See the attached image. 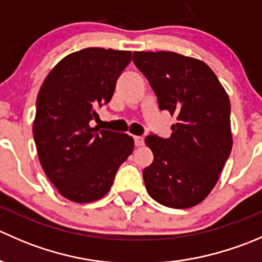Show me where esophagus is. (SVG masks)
Masks as SVG:
<instances>
[{
	"label": "esophagus",
	"mask_w": 262,
	"mask_h": 262,
	"mask_svg": "<svg viewBox=\"0 0 262 262\" xmlns=\"http://www.w3.org/2000/svg\"><path fill=\"white\" fill-rule=\"evenodd\" d=\"M134 144H136L137 147L143 146V144H144V138H143V137H138V136L134 137Z\"/></svg>",
	"instance_id": "esophagus-1"
}]
</instances>
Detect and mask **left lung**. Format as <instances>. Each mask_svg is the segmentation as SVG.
I'll return each mask as SVG.
<instances>
[{
    "instance_id": "obj_1",
    "label": "left lung",
    "mask_w": 262,
    "mask_h": 262,
    "mask_svg": "<svg viewBox=\"0 0 262 262\" xmlns=\"http://www.w3.org/2000/svg\"><path fill=\"white\" fill-rule=\"evenodd\" d=\"M133 62L160 110L178 116L170 138L147 136L155 156L143 170L147 191L166 207H194L212 191L231 155L228 95L202 60L173 52H134Z\"/></svg>"
}]
</instances>
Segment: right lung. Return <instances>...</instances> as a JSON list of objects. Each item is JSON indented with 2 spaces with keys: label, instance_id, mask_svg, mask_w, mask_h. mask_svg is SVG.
<instances>
[{
  "label": "right lung",
  "instance_id": "right-lung-1",
  "mask_svg": "<svg viewBox=\"0 0 262 262\" xmlns=\"http://www.w3.org/2000/svg\"><path fill=\"white\" fill-rule=\"evenodd\" d=\"M130 60L132 52L125 50L82 49L63 58L41 84L34 141L44 172L68 200L90 203L104 196L133 152L128 134L91 126Z\"/></svg>",
  "mask_w": 262,
  "mask_h": 262
}]
</instances>
